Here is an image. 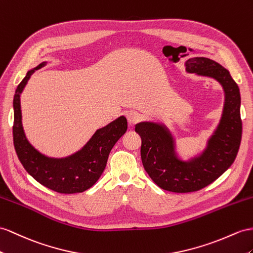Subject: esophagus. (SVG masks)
<instances>
[{
	"label": "esophagus",
	"instance_id": "1",
	"mask_svg": "<svg viewBox=\"0 0 253 253\" xmlns=\"http://www.w3.org/2000/svg\"><path fill=\"white\" fill-rule=\"evenodd\" d=\"M140 119H141V115L137 111H129L127 113V120L130 124H134V123H137Z\"/></svg>",
	"mask_w": 253,
	"mask_h": 253
}]
</instances>
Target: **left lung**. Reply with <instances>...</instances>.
<instances>
[{"label":"left lung","mask_w":253,"mask_h":253,"mask_svg":"<svg viewBox=\"0 0 253 253\" xmlns=\"http://www.w3.org/2000/svg\"><path fill=\"white\" fill-rule=\"evenodd\" d=\"M185 67L188 74L216 80L224 92L221 119L204 150L185 160L163 123L144 121L134 128L142 140L141 159L148 175L161 189L178 193L198 191L222 175L234 163L242 139L241 93L229 70L203 56L187 60Z\"/></svg>","instance_id":"8db88e82"}]
</instances>
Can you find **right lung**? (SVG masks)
<instances>
[{
  "mask_svg": "<svg viewBox=\"0 0 253 253\" xmlns=\"http://www.w3.org/2000/svg\"><path fill=\"white\" fill-rule=\"evenodd\" d=\"M46 64L42 62L29 70L16 89L12 102L15 150L24 169L42 186L60 193L83 192L94 186L101 176L112 147L127 130V120L122 115L107 126L97 129L81 150L67 157H49L36 150L23 130L20 97L31 76Z\"/></svg>",
  "mask_w": 253,
  "mask_h": 253,
  "instance_id": "obj_1",
  "label": "right lung"
}]
</instances>
